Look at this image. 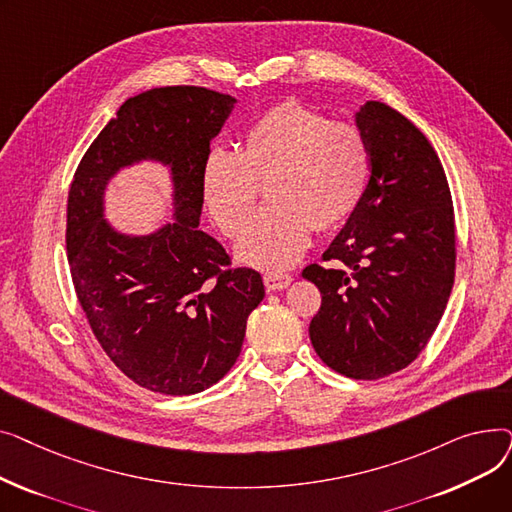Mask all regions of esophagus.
<instances>
[{
  "label": "esophagus",
  "mask_w": 512,
  "mask_h": 512,
  "mask_svg": "<svg viewBox=\"0 0 512 512\" xmlns=\"http://www.w3.org/2000/svg\"><path fill=\"white\" fill-rule=\"evenodd\" d=\"M263 282H265V288H267V290L276 292V290H284V288H288V286H290V282H292V276H290V274H278V272H272V274H265V276H263Z\"/></svg>",
  "instance_id": "esophagus-1"
}]
</instances>
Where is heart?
<instances>
[{"mask_svg":"<svg viewBox=\"0 0 512 512\" xmlns=\"http://www.w3.org/2000/svg\"><path fill=\"white\" fill-rule=\"evenodd\" d=\"M369 180L363 132L297 101L278 103L242 132L236 153L213 149L201 166L203 203L228 238H238L266 184L271 201L240 238L238 257L261 270H284L309 245L359 207Z\"/></svg>","mask_w":512,"mask_h":512,"instance_id":"obj_1","label":"heart"}]
</instances>
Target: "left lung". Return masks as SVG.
I'll use <instances>...</instances> for the list:
<instances>
[{
    "mask_svg": "<svg viewBox=\"0 0 512 512\" xmlns=\"http://www.w3.org/2000/svg\"><path fill=\"white\" fill-rule=\"evenodd\" d=\"M357 126L369 182L346 226L303 278L321 292L309 336L319 359L353 380L409 367L444 315L456 267L448 180L425 134L380 101Z\"/></svg>",
    "mask_w": 512,
    "mask_h": 512,
    "instance_id": "obj_1",
    "label": "left lung"
}]
</instances>
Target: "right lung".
<instances>
[{"label": "right lung", "instance_id": "1", "mask_svg": "<svg viewBox=\"0 0 512 512\" xmlns=\"http://www.w3.org/2000/svg\"><path fill=\"white\" fill-rule=\"evenodd\" d=\"M234 101L191 85L130 97L80 159L68 191L76 299L105 355L151 392L186 396L218 384L265 294L259 272L232 267L220 242L199 230L201 166ZM145 156L173 166L177 222L132 239L102 222V188Z\"/></svg>", "mask_w": 512, "mask_h": 512}]
</instances>
